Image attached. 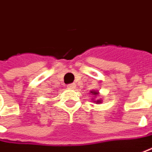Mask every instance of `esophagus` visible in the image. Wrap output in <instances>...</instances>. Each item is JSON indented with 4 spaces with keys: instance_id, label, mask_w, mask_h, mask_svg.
Masks as SVG:
<instances>
[{
    "instance_id": "34e87169",
    "label": "esophagus",
    "mask_w": 152,
    "mask_h": 152,
    "mask_svg": "<svg viewBox=\"0 0 152 152\" xmlns=\"http://www.w3.org/2000/svg\"><path fill=\"white\" fill-rule=\"evenodd\" d=\"M68 88L69 89H75L76 88V84L75 83H71L68 85Z\"/></svg>"
}]
</instances>
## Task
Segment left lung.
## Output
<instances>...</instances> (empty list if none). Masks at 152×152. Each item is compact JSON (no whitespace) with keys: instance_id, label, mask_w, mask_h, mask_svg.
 Here are the masks:
<instances>
[{"instance_id":"left-lung-1","label":"left lung","mask_w":152,"mask_h":152,"mask_svg":"<svg viewBox=\"0 0 152 152\" xmlns=\"http://www.w3.org/2000/svg\"><path fill=\"white\" fill-rule=\"evenodd\" d=\"M91 94H94V95H98L99 94V92H97V91H91ZM94 102H96V103H101V100L100 99H98L97 101H94Z\"/></svg>"}]
</instances>
